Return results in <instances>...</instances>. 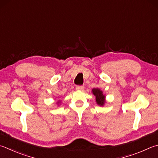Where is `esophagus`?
Wrapping results in <instances>:
<instances>
[{
    "mask_svg": "<svg viewBox=\"0 0 158 158\" xmlns=\"http://www.w3.org/2000/svg\"><path fill=\"white\" fill-rule=\"evenodd\" d=\"M84 89V85H77L76 87V90H82Z\"/></svg>",
    "mask_w": 158,
    "mask_h": 158,
    "instance_id": "34e87169",
    "label": "esophagus"
}]
</instances>
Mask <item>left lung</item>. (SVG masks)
<instances>
[{"label":"left lung","instance_id":"left-lung-1","mask_svg":"<svg viewBox=\"0 0 158 158\" xmlns=\"http://www.w3.org/2000/svg\"><path fill=\"white\" fill-rule=\"evenodd\" d=\"M92 93L95 96V100L97 105L100 106H104L105 103L106 102V95L103 93V91L101 89L98 88H93L92 90Z\"/></svg>","mask_w":158,"mask_h":158}]
</instances>
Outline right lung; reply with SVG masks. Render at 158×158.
Here are the masks:
<instances>
[{"instance_id":"1","label":"right lung","mask_w":158,"mask_h":158,"mask_svg":"<svg viewBox=\"0 0 158 158\" xmlns=\"http://www.w3.org/2000/svg\"><path fill=\"white\" fill-rule=\"evenodd\" d=\"M61 100H59V101L56 102V104H57V105H59L60 104H61Z\"/></svg>"}]
</instances>
